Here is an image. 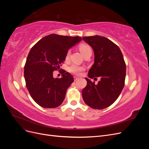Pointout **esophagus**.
<instances>
[{
	"label": "esophagus",
	"mask_w": 149,
	"mask_h": 149,
	"mask_svg": "<svg viewBox=\"0 0 149 149\" xmlns=\"http://www.w3.org/2000/svg\"><path fill=\"white\" fill-rule=\"evenodd\" d=\"M74 81H78V79H79V78H78V77H76V76H74Z\"/></svg>",
	"instance_id": "34e87169"
}]
</instances>
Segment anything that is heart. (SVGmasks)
Masks as SVG:
<instances>
[{
  "instance_id": "1",
  "label": "heart",
  "mask_w": 149,
  "mask_h": 149,
  "mask_svg": "<svg viewBox=\"0 0 149 149\" xmlns=\"http://www.w3.org/2000/svg\"><path fill=\"white\" fill-rule=\"evenodd\" d=\"M79 48L80 52H81V53L83 54V55H84V54L88 53V52L92 51L91 47H90L89 45L85 44V43L80 45L79 47ZM70 55V51H68L66 53V59H68ZM83 70H84V68L83 66L76 65V64L71 65L68 68V71L70 72H71V73H73L74 74H77V75L81 73V72Z\"/></svg>"
}]
</instances>
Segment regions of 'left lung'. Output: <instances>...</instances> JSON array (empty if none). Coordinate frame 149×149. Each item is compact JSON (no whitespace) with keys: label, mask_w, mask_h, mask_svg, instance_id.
<instances>
[{"label":"left lung","mask_w":149,"mask_h":149,"mask_svg":"<svg viewBox=\"0 0 149 149\" xmlns=\"http://www.w3.org/2000/svg\"><path fill=\"white\" fill-rule=\"evenodd\" d=\"M94 53V63L88 77L100 79L96 84L86 78L87 85L82 91L84 102L93 109H102L112 105L125 84L126 66L120 48L108 38L99 35L83 37Z\"/></svg>","instance_id":"1"}]
</instances>
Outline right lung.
<instances>
[{
	"instance_id": "add662e5",
	"label": "right lung",
	"mask_w": 149,
	"mask_h": 149,
	"mask_svg": "<svg viewBox=\"0 0 149 149\" xmlns=\"http://www.w3.org/2000/svg\"><path fill=\"white\" fill-rule=\"evenodd\" d=\"M81 40L51 34L31 48L24 66V78L31 97L39 106L55 108L64 101L67 89L74 81L73 76L64 71L61 78H54L53 73L64 63L69 48Z\"/></svg>"
}]
</instances>
